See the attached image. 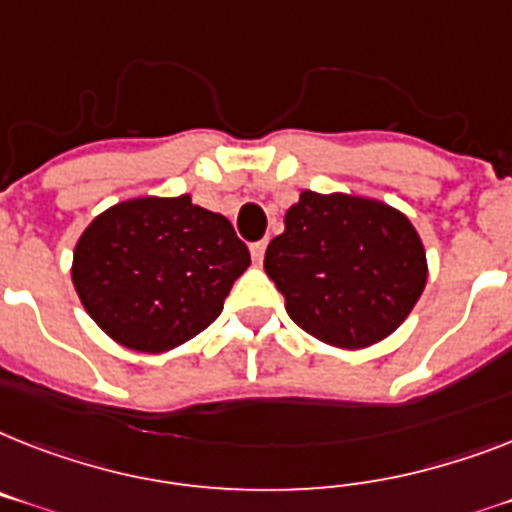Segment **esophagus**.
Segmentation results:
<instances>
[{"label": "esophagus", "mask_w": 512, "mask_h": 512, "mask_svg": "<svg viewBox=\"0 0 512 512\" xmlns=\"http://www.w3.org/2000/svg\"><path fill=\"white\" fill-rule=\"evenodd\" d=\"M264 253H266V240H256V243H251V256L256 264L264 261Z\"/></svg>", "instance_id": "34e87169"}]
</instances>
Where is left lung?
Returning <instances> with one entry per match:
<instances>
[{
    "mask_svg": "<svg viewBox=\"0 0 512 512\" xmlns=\"http://www.w3.org/2000/svg\"><path fill=\"white\" fill-rule=\"evenodd\" d=\"M264 269L290 319L335 348H369L411 314L426 251L403 211L348 193L303 190L269 243Z\"/></svg>",
    "mask_w": 512,
    "mask_h": 512,
    "instance_id": "8db88e82",
    "label": "left lung"
}]
</instances>
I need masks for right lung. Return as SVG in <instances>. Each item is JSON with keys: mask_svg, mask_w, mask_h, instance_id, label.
<instances>
[{"mask_svg": "<svg viewBox=\"0 0 512 512\" xmlns=\"http://www.w3.org/2000/svg\"><path fill=\"white\" fill-rule=\"evenodd\" d=\"M251 253L230 219L190 196L130 198L83 230L73 285L114 342L164 353L204 332L225 306Z\"/></svg>", "mask_w": 512, "mask_h": 512, "instance_id": "1", "label": "right lung"}]
</instances>
